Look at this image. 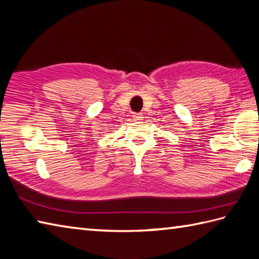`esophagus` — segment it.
<instances>
[{"mask_svg":"<svg viewBox=\"0 0 259 259\" xmlns=\"http://www.w3.org/2000/svg\"><path fill=\"white\" fill-rule=\"evenodd\" d=\"M142 118H144V115H142L141 113H134V119L135 120L140 121V120H142Z\"/></svg>","mask_w":259,"mask_h":259,"instance_id":"obj_1","label":"esophagus"}]
</instances>
